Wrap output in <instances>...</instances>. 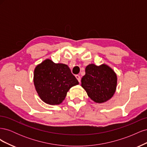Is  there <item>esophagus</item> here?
<instances>
[{"mask_svg": "<svg viewBox=\"0 0 147 147\" xmlns=\"http://www.w3.org/2000/svg\"><path fill=\"white\" fill-rule=\"evenodd\" d=\"M75 77H76V78L77 79V80L79 82V83H80V81H81V77L80 75H75Z\"/></svg>", "mask_w": 147, "mask_h": 147, "instance_id": "34e87169", "label": "esophagus"}]
</instances>
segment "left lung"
<instances>
[{"label": "left lung", "instance_id": "left-lung-1", "mask_svg": "<svg viewBox=\"0 0 147 147\" xmlns=\"http://www.w3.org/2000/svg\"><path fill=\"white\" fill-rule=\"evenodd\" d=\"M82 86L88 96L96 103H103L112 98L116 91L117 77L109 66L89 64L82 78Z\"/></svg>", "mask_w": 147, "mask_h": 147}]
</instances>
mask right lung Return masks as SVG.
<instances>
[{"label": "right lung", "mask_w": 147, "mask_h": 147, "mask_svg": "<svg viewBox=\"0 0 147 147\" xmlns=\"http://www.w3.org/2000/svg\"><path fill=\"white\" fill-rule=\"evenodd\" d=\"M34 83L44 102L59 105L63 102L70 88L79 83L67 65L56 64L47 59L34 70Z\"/></svg>", "instance_id": "1"}]
</instances>
